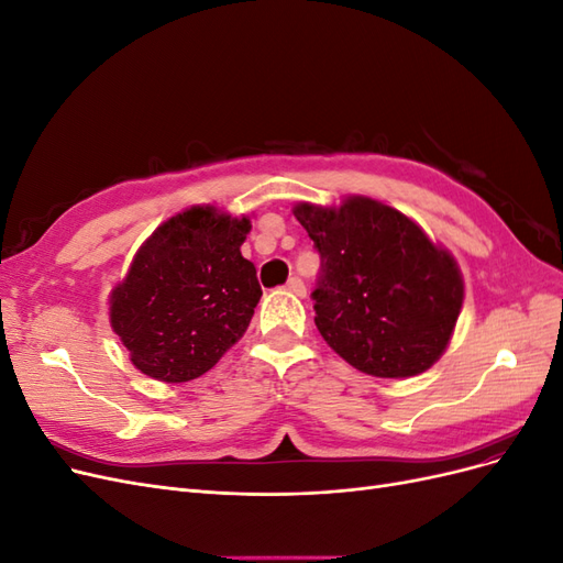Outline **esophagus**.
<instances>
[{
	"instance_id": "obj_1",
	"label": "esophagus",
	"mask_w": 563,
	"mask_h": 563,
	"mask_svg": "<svg viewBox=\"0 0 563 563\" xmlns=\"http://www.w3.org/2000/svg\"><path fill=\"white\" fill-rule=\"evenodd\" d=\"M286 286H288V291H291L294 296L302 298L305 294H308V286H305V282L300 277H291V279L286 282Z\"/></svg>"
}]
</instances>
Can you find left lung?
Returning <instances> with one entry per match:
<instances>
[{"mask_svg":"<svg viewBox=\"0 0 563 563\" xmlns=\"http://www.w3.org/2000/svg\"><path fill=\"white\" fill-rule=\"evenodd\" d=\"M319 251L314 323L347 364L368 376L428 371L463 308V277L413 220L366 197L294 209Z\"/></svg>","mask_w":563,"mask_h":563,"instance_id":"obj_1","label":"left lung"}]
</instances>
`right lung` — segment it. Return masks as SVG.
Segmentation results:
<instances>
[{
	"mask_svg": "<svg viewBox=\"0 0 563 563\" xmlns=\"http://www.w3.org/2000/svg\"><path fill=\"white\" fill-rule=\"evenodd\" d=\"M249 218L211 207L166 220L112 291L114 333L133 366L164 383L199 378L249 329L263 291L240 246Z\"/></svg>",
	"mask_w": 563,
	"mask_h": 563,
	"instance_id": "add662e5",
	"label": "right lung"
}]
</instances>
